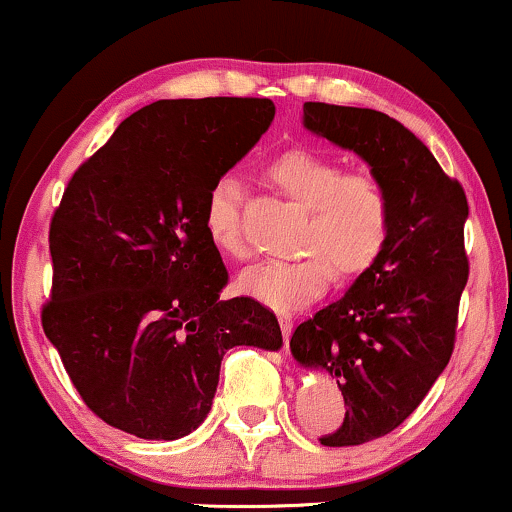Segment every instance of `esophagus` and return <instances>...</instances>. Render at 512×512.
<instances>
[{"label":"esophagus","mask_w":512,"mask_h":512,"mask_svg":"<svg viewBox=\"0 0 512 512\" xmlns=\"http://www.w3.org/2000/svg\"><path fill=\"white\" fill-rule=\"evenodd\" d=\"M279 327H281V334H284V342L289 344V337H291V330H293V317L291 315H279Z\"/></svg>","instance_id":"esophagus-1"}]
</instances>
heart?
<instances>
[{"label":"heart","instance_id":"obj_1","mask_svg":"<svg viewBox=\"0 0 512 512\" xmlns=\"http://www.w3.org/2000/svg\"><path fill=\"white\" fill-rule=\"evenodd\" d=\"M267 180L305 209L296 260L252 264L238 276V289L276 313H296L320 298L339 274L354 276L380 257L392 226V202L375 175L346 173L344 163L313 149H291L267 166ZM243 187L233 175L211 185L204 228L228 257L248 252L240 226Z\"/></svg>","mask_w":512,"mask_h":512}]
</instances>
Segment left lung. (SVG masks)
Here are the masks:
<instances>
[{"label":"left lung","mask_w":512,"mask_h":512,"mask_svg":"<svg viewBox=\"0 0 512 512\" xmlns=\"http://www.w3.org/2000/svg\"><path fill=\"white\" fill-rule=\"evenodd\" d=\"M303 127L366 161L392 202L378 260L291 337L303 368L337 378L344 424L320 443L344 448L395 431L448 366L469 276L462 236L469 207L460 182L385 113L305 103Z\"/></svg>","instance_id":"left-lung-1"}]
</instances>
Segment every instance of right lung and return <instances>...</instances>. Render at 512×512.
Returning <instances> with one entry per match:
<instances>
[{"label": "right lung", "mask_w": 512, "mask_h": 512, "mask_svg": "<svg viewBox=\"0 0 512 512\" xmlns=\"http://www.w3.org/2000/svg\"><path fill=\"white\" fill-rule=\"evenodd\" d=\"M269 98H180L129 115L74 173L50 223L43 330L88 409L144 440L207 419L223 354L279 351L274 313L219 301L204 204L274 120Z\"/></svg>", "instance_id": "1"}]
</instances>
